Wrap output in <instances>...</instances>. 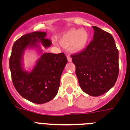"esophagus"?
<instances>
[{
    "label": "esophagus",
    "instance_id": "esophagus-1",
    "mask_svg": "<svg viewBox=\"0 0 130 130\" xmlns=\"http://www.w3.org/2000/svg\"><path fill=\"white\" fill-rule=\"evenodd\" d=\"M67 59H68V62H72V58H71L69 55L67 56Z\"/></svg>",
    "mask_w": 130,
    "mask_h": 130
}]
</instances>
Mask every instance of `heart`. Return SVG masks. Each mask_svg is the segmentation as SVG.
Listing matches in <instances>:
<instances>
[{
  "label": "heart",
  "instance_id": "heart-1",
  "mask_svg": "<svg viewBox=\"0 0 130 130\" xmlns=\"http://www.w3.org/2000/svg\"><path fill=\"white\" fill-rule=\"evenodd\" d=\"M58 42L62 46L68 47L73 53H79L85 49L89 40V34L84 29L72 28L58 36ZM55 43H57L53 40Z\"/></svg>",
  "mask_w": 130,
  "mask_h": 130
}]
</instances>
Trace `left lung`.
Returning a JSON list of instances; mask_svg holds the SVG:
<instances>
[{"label":"left lung","instance_id":"left-lung-1","mask_svg":"<svg viewBox=\"0 0 130 130\" xmlns=\"http://www.w3.org/2000/svg\"><path fill=\"white\" fill-rule=\"evenodd\" d=\"M93 40L82 52L72 55L83 91L92 96L104 94L115 85L119 72V51L112 36L97 26Z\"/></svg>","mask_w":130,"mask_h":130}]
</instances>
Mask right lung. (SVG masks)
<instances>
[{"instance_id":"obj_1","label":"right lung","mask_w":130,"mask_h":130,"mask_svg":"<svg viewBox=\"0 0 130 130\" xmlns=\"http://www.w3.org/2000/svg\"><path fill=\"white\" fill-rule=\"evenodd\" d=\"M46 32H33L23 35L14 43L10 58V69L14 87L25 99L35 104H45L57 96L60 81L68 60L64 53H42L51 45L45 38ZM34 49L40 55L32 69L24 68V55Z\"/></svg>"}]
</instances>
